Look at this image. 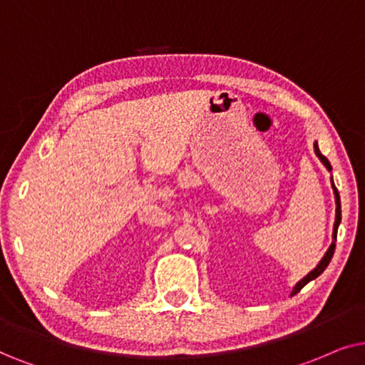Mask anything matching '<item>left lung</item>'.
<instances>
[{"label":"left lung","instance_id":"1","mask_svg":"<svg viewBox=\"0 0 365 365\" xmlns=\"http://www.w3.org/2000/svg\"><path fill=\"white\" fill-rule=\"evenodd\" d=\"M314 148H315V155H317V157L320 158V162H322L324 165H325V168L329 170H332V167H330V163H329V160L324 157L322 153H320V150H319V147H317V143L314 145ZM332 188H334V195H335V223H334V233H332V244H330V247H329V250L325 252V255H324V259L319 262V265L315 267V269L310 272V274L307 275V277H304L302 280L299 282L297 285H295V289L292 290V295H295L297 292H300V289L304 287L305 284H309L310 280H314V279H317V277L322 274V272L327 269V265H329V262H330V259H332V255H334V250H335V240H337V228H339V223H341V197H339V192H337V188H335V185H334V182H332Z\"/></svg>","mask_w":365,"mask_h":365}]
</instances>
